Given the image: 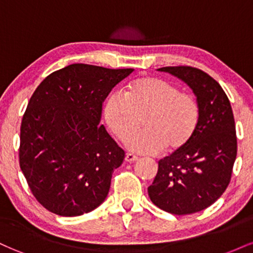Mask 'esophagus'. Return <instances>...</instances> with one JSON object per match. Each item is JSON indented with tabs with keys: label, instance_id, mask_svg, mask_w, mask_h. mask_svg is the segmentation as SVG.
<instances>
[{
	"label": "esophagus",
	"instance_id": "1",
	"mask_svg": "<svg viewBox=\"0 0 253 253\" xmlns=\"http://www.w3.org/2000/svg\"><path fill=\"white\" fill-rule=\"evenodd\" d=\"M125 159H126V162H128V163H133V162L138 161V157L132 155V153H127L126 157H125Z\"/></svg>",
	"mask_w": 253,
	"mask_h": 253
}]
</instances>
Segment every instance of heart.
<instances>
[{
    "mask_svg": "<svg viewBox=\"0 0 253 253\" xmlns=\"http://www.w3.org/2000/svg\"><path fill=\"white\" fill-rule=\"evenodd\" d=\"M143 118L140 132L130 134ZM103 118L113 134L126 140L130 151L157 155L165 149L182 150L195 135L200 106L189 92L159 77H139L129 82L125 95L112 92L103 106Z\"/></svg>",
    "mask_w": 253,
    "mask_h": 253,
    "instance_id": "1",
    "label": "heart"
}]
</instances>
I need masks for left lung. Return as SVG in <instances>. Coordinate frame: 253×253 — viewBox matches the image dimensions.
Wrapping results in <instances>:
<instances>
[{
  "instance_id": "obj_1",
  "label": "left lung",
  "mask_w": 253,
  "mask_h": 253,
  "mask_svg": "<svg viewBox=\"0 0 253 253\" xmlns=\"http://www.w3.org/2000/svg\"><path fill=\"white\" fill-rule=\"evenodd\" d=\"M158 70L178 77L193 89L200 123L187 146L158 162V172L147 191L161 210L176 215L193 214L213 205L231 181L237 158L233 112L220 84L202 70L191 66Z\"/></svg>"
}]
</instances>
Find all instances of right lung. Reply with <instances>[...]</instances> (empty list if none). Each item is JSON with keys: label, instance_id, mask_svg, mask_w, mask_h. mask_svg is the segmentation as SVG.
Listing matches in <instances>:
<instances>
[{"label": "right lung", "instance_id": "right-lung-1", "mask_svg": "<svg viewBox=\"0 0 253 253\" xmlns=\"http://www.w3.org/2000/svg\"><path fill=\"white\" fill-rule=\"evenodd\" d=\"M132 72L71 64L33 92L20 128V168L46 210L78 216L106 200L125 151L100 125L102 103Z\"/></svg>", "mask_w": 253, "mask_h": 253}]
</instances>
